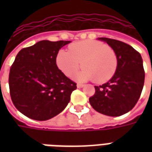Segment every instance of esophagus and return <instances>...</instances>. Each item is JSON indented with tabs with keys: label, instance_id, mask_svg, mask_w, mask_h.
Masks as SVG:
<instances>
[{
	"label": "esophagus",
	"instance_id": "esophagus-1",
	"mask_svg": "<svg viewBox=\"0 0 152 152\" xmlns=\"http://www.w3.org/2000/svg\"><path fill=\"white\" fill-rule=\"evenodd\" d=\"M76 86H77V88H82V87H84L85 86H84L83 84H77Z\"/></svg>",
	"mask_w": 152,
	"mask_h": 152
}]
</instances>
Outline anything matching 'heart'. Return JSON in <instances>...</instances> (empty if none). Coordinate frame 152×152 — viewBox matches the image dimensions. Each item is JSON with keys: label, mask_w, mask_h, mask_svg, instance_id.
<instances>
[{"label": "heart", "mask_w": 152, "mask_h": 152, "mask_svg": "<svg viewBox=\"0 0 152 152\" xmlns=\"http://www.w3.org/2000/svg\"><path fill=\"white\" fill-rule=\"evenodd\" d=\"M58 67L67 77L72 78L80 67L84 68L76 78L78 80H94L105 83L112 79L118 66L115 50L101 41L81 40L72 44L69 52L61 50L56 57Z\"/></svg>", "instance_id": "obj_1"}]
</instances>
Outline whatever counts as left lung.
Returning a JSON list of instances; mask_svg holds the SVG:
<instances>
[{"mask_svg":"<svg viewBox=\"0 0 152 152\" xmlns=\"http://www.w3.org/2000/svg\"><path fill=\"white\" fill-rule=\"evenodd\" d=\"M117 55L116 72L108 82L94 86L89 103L95 111L109 116H119L134 108L140 98L145 80L141 54L129 45L120 40L101 37Z\"/></svg>","mask_w":152,"mask_h":152,"instance_id":"1","label":"left lung"}]
</instances>
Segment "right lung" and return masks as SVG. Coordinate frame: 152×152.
<instances>
[{"label":"right lung","mask_w":152,"mask_h":152,"mask_svg":"<svg viewBox=\"0 0 152 152\" xmlns=\"http://www.w3.org/2000/svg\"><path fill=\"white\" fill-rule=\"evenodd\" d=\"M71 41L40 40L22 49L10 66V94L15 107L36 121H46L63 112L76 83L58 68L59 50Z\"/></svg>","instance_id":"add662e5"}]
</instances>
